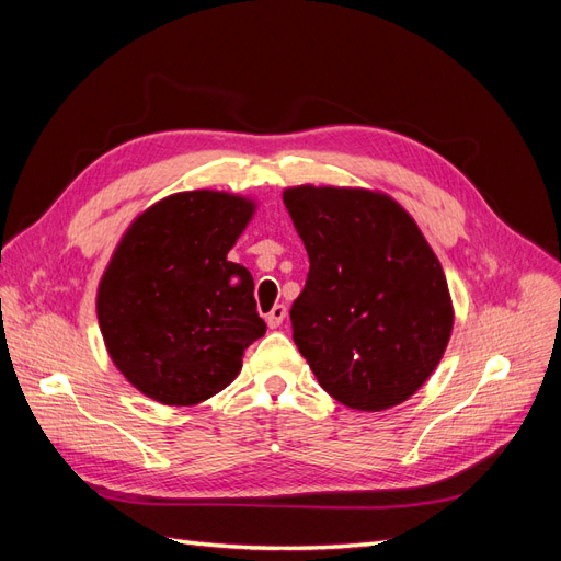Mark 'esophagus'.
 Segmentation results:
<instances>
[{
  "label": "esophagus",
  "instance_id": "esophagus-1",
  "mask_svg": "<svg viewBox=\"0 0 561 561\" xmlns=\"http://www.w3.org/2000/svg\"><path fill=\"white\" fill-rule=\"evenodd\" d=\"M285 316H287L285 304H276V307L266 313V325H268L271 330L280 328V325H283V320H285Z\"/></svg>",
  "mask_w": 561,
  "mask_h": 561
}]
</instances>
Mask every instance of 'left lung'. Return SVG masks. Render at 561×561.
Listing matches in <instances>:
<instances>
[{"instance_id": "left-lung-1", "label": "left lung", "mask_w": 561, "mask_h": 561, "mask_svg": "<svg viewBox=\"0 0 561 561\" xmlns=\"http://www.w3.org/2000/svg\"><path fill=\"white\" fill-rule=\"evenodd\" d=\"M283 203L309 252L290 320L318 383L360 412L412 398L454 328L443 264L412 215L381 192L348 186H290Z\"/></svg>"}]
</instances>
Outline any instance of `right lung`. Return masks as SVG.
Returning a JSON list of instances; mask_svg holds the SVG:
<instances>
[{"mask_svg":"<svg viewBox=\"0 0 561 561\" xmlns=\"http://www.w3.org/2000/svg\"><path fill=\"white\" fill-rule=\"evenodd\" d=\"M250 198L196 190L165 196L118 241L98 285L112 363L161 404L190 407L227 388L264 336L250 271L227 260Z\"/></svg>","mask_w":561,"mask_h":561,"instance_id":"obj_1","label":"right lung"}]
</instances>
